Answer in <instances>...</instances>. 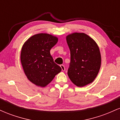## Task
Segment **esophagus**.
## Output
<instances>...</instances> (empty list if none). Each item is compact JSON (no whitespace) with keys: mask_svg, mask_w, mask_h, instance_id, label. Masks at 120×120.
Here are the masks:
<instances>
[{"mask_svg":"<svg viewBox=\"0 0 120 120\" xmlns=\"http://www.w3.org/2000/svg\"><path fill=\"white\" fill-rule=\"evenodd\" d=\"M60 67H61L62 71H65V67L64 65H60Z\"/></svg>","mask_w":120,"mask_h":120,"instance_id":"esophagus-1","label":"esophagus"}]
</instances>
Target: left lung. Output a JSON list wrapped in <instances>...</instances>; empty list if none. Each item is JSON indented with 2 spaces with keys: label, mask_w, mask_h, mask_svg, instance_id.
<instances>
[{
  "label": "left lung",
  "mask_w": 120,
  "mask_h": 120,
  "mask_svg": "<svg viewBox=\"0 0 120 120\" xmlns=\"http://www.w3.org/2000/svg\"><path fill=\"white\" fill-rule=\"evenodd\" d=\"M71 51L68 75L78 87L93 82L99 71L101 55L95 41L83 33H73L66 37Z\"/></svg>",
  "instance_id": "8db88e82"
}]
</instances>
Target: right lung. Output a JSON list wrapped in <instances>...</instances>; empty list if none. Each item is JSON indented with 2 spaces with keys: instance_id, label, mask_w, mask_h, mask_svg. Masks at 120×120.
Wrapping results in <instances>:
<instances>
[{
  "instance_id": "obj_1",
  "label": "right lung",
  "mask_w": 120,
  "mask_h": 120,
  "mask_svg": "<svg viewBox=\"0 0 120 120\" xmlns=\"http://www.w3.org/2000/svg\"><path fill=\"white\" fill-rule=\"evenodd\" d=\"M57 42V37L39 33L30 37L22 47L20 59L25 74L37 86L46 87L61 71L50 54Z\"/></svg>"
}]
</instances>
